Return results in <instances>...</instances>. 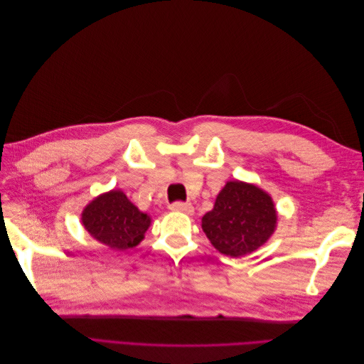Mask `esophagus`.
<instances>
[{
	"label": "esophagus",
	"instance_id": "34e87169",
	"mask_svg": "<svg viewBox=\"0 0 364 364\" xmlns=\"http://www.w3.org/2000/svg\"><path fill=\"white\" fill-rule=\"evenodd\" d=\"M170 209L171 211H181V213H185V214H193L194 208L191 203H185V202H174L170 205Z\"/></svg>",
	"mask_w": 364,
	"mask_h": 364
}]
</instances>
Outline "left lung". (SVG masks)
<instances>
[{
	"instance_id": "8db88e82",
	"label": "left lung",
	"mask_w": 364,
	"mask_h": 364,
	"mask_svg": "<svg viewBox=\"0 0 364 364\" xmlns=\"http://www.w3.org/2000/svg\"><path fill=\"white\" fill-rule=\"evenodd\" d=\"M272 197L258 186L228 182L213 211L202 218V229L213 246L226 257H243L262 246L277 226Z\"/></svg>"
}]
</instances>
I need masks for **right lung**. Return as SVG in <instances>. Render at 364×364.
Returning <instances> with one entry per match:
<instances>
[{"mask_svg":"<svg viewBox=\"0 0 364 364\" xmlns=\"http://www.w3.org/2000/svg\"><path fill=\"white\" fill-rule=\"evenodd\" d=\"M85 229L105 246L126 250L144 238L150 217L132 203L124 193L111 191L97 197L82 214Z\"/></svg>","mask_w":364,"mask_h":364,"instance_id":"right-lung-1","label":"right lung"}]
</instances>
